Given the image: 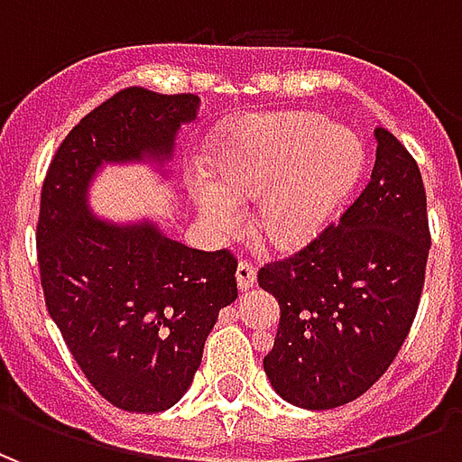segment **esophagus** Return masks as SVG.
I'll return each instance as SVG.
<instances>
[{
    "instance_id": "esophagus-1",
    "label": "esophagus",
    "mask_w": 462,
    "mask_h": 462,
    "mask_svg": "<svg viewBox=\"0 0 462 462\" xmlns=\"http://www.w3.org/2000/svg\"><path fill=\"white\" fill-rule=\"evenodd\" d=\"M254 280H257V270H254V264L247 260H242L237 264V287L242 291H247L254 287Z\"/></svg>"
}]
</instances>
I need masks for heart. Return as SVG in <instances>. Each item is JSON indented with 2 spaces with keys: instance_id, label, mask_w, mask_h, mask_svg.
I'll return each instance as SVG.
<instances>
[{
  "instance_id": "heart-1",
  "label": "heart",
  "mask_w": 462,
  "mask_h": 462,
  "mask_svg": "<svg viewBox=\"0 0 462 462\" xmlns=\"http://www.w3.org/2000/svg\"><path fill=\"white\" fill-rule=\"evenodd\" d=\"M364 168V141L348 128L314 114L252 116L215 145V182H195L192 198L215 232L235 230L240 205L254 200L252 232L277 250H297L329 225Z\"/></svg>"
}]
</instances>
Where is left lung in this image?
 <instances>
[{"instance_id": "obj_1", "label": "left lung", "mask_w": 462, "mask_h": 462, "mask_svg": "<svg viewBox=\"0 0 462 462\" xmlns=\"http://www.w3.org/2000/svg\"><path fill=\"white\" fill-rule=\"evenodd\" d=\"M371 180L339 222L257 282L280 301L264 371L284 401L344 406L383 376L416 319L430 250L426 188L413 155L376 128Z\"/></svg>"}]
</instances>
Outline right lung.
<instances>
[{
    "label": "right lung",
    "instance_id": "right-lung-1",
    "mask_svg": "<svg viewBox=\"0 0 462 462\" xmlns=\"http://www.w3.org/2000/svg\"><path fill=\"white\" fill-rule=\"evenodd\" d=\"M200 108L195 94L131 86L84 116L42 185L36 257L49 317L88 383L121 411L178 403L222 307L237 300V257L171 240L155 225L94 217L86 188L101 162L168 158Z\"/></svg>",
    "mask_w": 462,
    "mask_h": 462
}]
</instances>
